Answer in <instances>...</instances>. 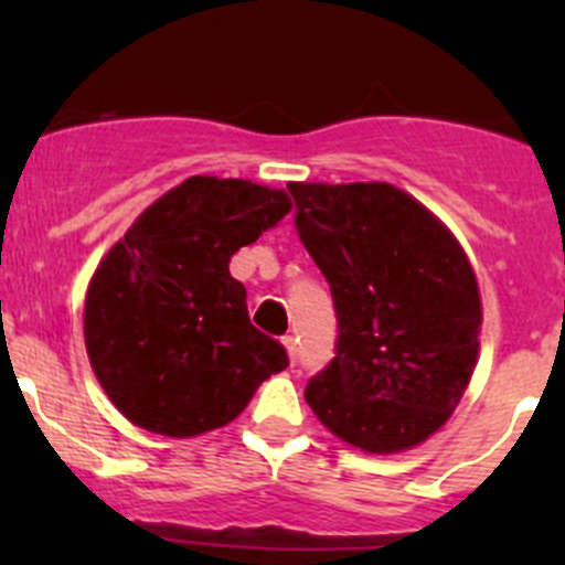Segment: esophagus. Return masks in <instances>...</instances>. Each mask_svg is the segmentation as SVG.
I'll list each match as a JSON object with an SVG mask.
<instances>
[{"instance_id": "esophagus-1", "label": "esophagus", "mask_w": 565, "mask_h": 565, "mask_svg": "<svg viewBox=\"0 0 565 565\" xmlns=\"http://www.w3.org/2000/svg\"><path fill=\"white\" fill-rule=\"evenodd\" d=\"M281 344L287 347V355H289V361H298V341H295V335L292 333H287V335H281Z\"/></svg>"}]
</instances>
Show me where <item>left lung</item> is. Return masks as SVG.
Instances as JSON below:
<instances>
[{
  "instance_id": "obj_1",
  "label": "left lung",
  "mask_w": 565,
  "mask_h": 565,
  "mask_svg": "<svg viewBox=\"0 0 565 565\" xmlns=\"http://www.w3.org/2000/svg\"><path fill=\"white\" fill-rule=\"evenodd\" d=\"M333 295L335 358L306 402L341 440L393 454L440 429L470 383L481 298L451 232L388 182H289Z\"/></svg>"
}]
</instances>
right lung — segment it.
<instances>
[{"mask_svg":"<svg viewBox=\"0 0 565 565\" xmlns=\"http://www.w3.org/2000/svg\"><path fill=\"white\" fill-rule=\"evenodd\" d=\"M284 191L191 177L136 218L95 270L84 339L95 377L136 426L196 437L246 409L289 366L281 341L248 319L235 250L289 213Z\"/></svg>","mask_w":565,"mask_h":565,"instance_id":"add662e5","label":"right lung"}]
</instances>
